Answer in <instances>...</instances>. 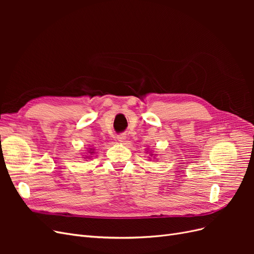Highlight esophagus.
<instances>
[{
    "label": "esophagus",
    "mask_w": 254,
    "mask_h": 254,
    "mask_svg": "<svg viewBox=\"0 0 254 254\" xmlns=\"http://www.w3.org/2000/svg\"><path fill=\"white\" fill-rule=\"evenodd\" d=\"M125 135L124 134H120V135H118V141H120V142H124V140H125Z\"/></svg>",
    "instance_id": "34e87169"
}]
</instances>
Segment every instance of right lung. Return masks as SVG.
Wrapping results in <instances>:
<instances>
[{
	"label": "right lung",
	"mask_w": 254,
	"mask_h": 254,
	"mask_svg": "<svg viewBox=\"0 0 254 254\" xmlns=\"http://www.w3.org/2000/svg\"><path fill=\"white\" fill-rule=\"evenodd\" d=\"M92 152H93V151H92ZM92 152H90V153H92Z\"/></svg>",
	"instance_id": "obj_1"
}]
</instances>
